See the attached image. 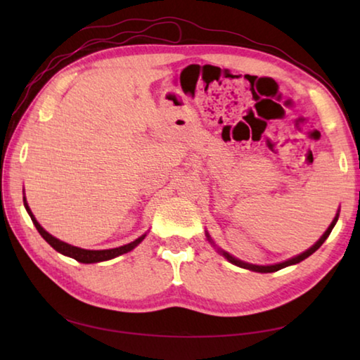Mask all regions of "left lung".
I'll return each instance as SVG.
<instances>
[{
    "instance_id": "left-lung-1",
    "label": "left lung",
    "mask_w": 360,
    "mask_h": 360,
    "mask_svg": "<svg viewBox=\"0 0 360 360\" xmlns=\"http://www.w3.org/2000/svg\"><path fill=\"white\" fill-rule=\"evenodd\" d=\"M338 216H340V210L337 211V214H335V217H333V221L330 222V225H328V229L324 231V235H322L321 238H319L318 241H316L311 248H308L307 251H303L302 254L295 255V257L288 259V260H284V262H279V264H273V265H254V264H248V262H243V260H240V259H236V257H233V255H231V254H229L227 251H224V249L217 248V246L214 245V241H212V238L210 236L208 231H206V238H208V241L211 243V245L217 249V252L222 254L224 257L230 262V264H233V265H236V266H241V268H246V270H251V271H257V273H273V271L281 270V268L295 265V264H298V262L304 260L307 257H309V255H311L313 252L318 251V249L322 246V243H324V241L328 238V235H330L332 229L335 227V224H337V221H338Z\"/></svg>"
}]
</instances>
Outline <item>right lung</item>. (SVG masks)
<instances>
[{
  "mask_svg": "<svg viewBox=\"0 0 360 360\" xmlns=\"http://www.w3.org/2000/svg\"><path fill=\"white\" fill-rule=\"evenodd\" d=\"M23 205H25V210L32 217V221L34 224L36 230L39 231V235L44 238L49 245H51L53 249H56L57 252L66 255V257H71L77 262H81V264H96V262H105V260H111L114 257H119L122 254H127L135 249L139 243H141L146 238V233L139 236L135 241L129 243V245H124V246H119V248H114V249H100V251H94V249H82V248H77V246H72L68 245V243H65L62 240L56 238V236H52L49 231H46L44 229L41 227V224L36 221V217L33 216L32 210H30V206L27 203V198L23 197Z\"/></svg>",
  "mask_w": 360,
  "mask_h": 360,
  "instance_id": "right-lung-1",
  "label": "right lung"
}]
</instances>
